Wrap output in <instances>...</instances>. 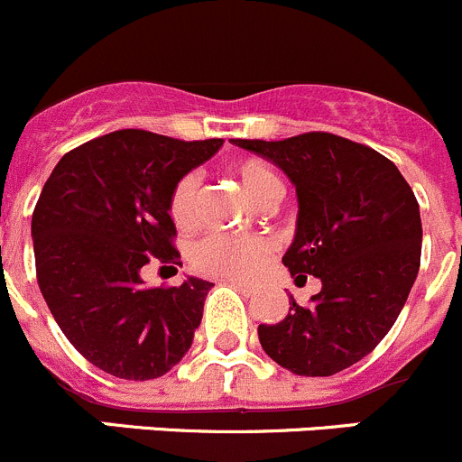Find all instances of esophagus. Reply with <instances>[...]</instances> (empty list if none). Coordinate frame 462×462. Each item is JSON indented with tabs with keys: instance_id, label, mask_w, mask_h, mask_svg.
I'll return each instance as SVG.
<instances>
[{
	"instance_id": "esophagus-1",
	"label": "esophagus",
	"mask_w": 462,
	"mask_h": 462,
	"mask_svg": "<svg viewBox=\"0 0 462 462\" xmlns=\"http://www.w3.org/2000/svg\"><path fill=\"white\" fill-rule=\"evenodd\" d=\"M226 282H229L231 287H236L237 291H242V294H251V290H254V287L249 285V282H242V281H233V278H226Z\"/></svg>"
}]
</instances>
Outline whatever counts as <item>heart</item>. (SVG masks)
I'll return each instance as SVG.
<instances>
[{
    "mask_svg": "<svg viewBox=\"0 0 462 462\" xmlns=\"http://www.w3.org/2000/svg\"><path fill=\"white\" fill-rule=\"evenodd\" d=\"M233 175L242 189L258 204L276 199L282 184L276 172L263 159H242L233 163ZM168 213L180 229H189L198 220V175L186 172L172 184L168 195ZM272 254V240L264 236H236L213 231L198 240L190 249V264L204 276L249 281L263 269Z\"/></svg>",
    "mask_w": 462,
    "mask_h": 462,
    "instance_id": "obj_1",
    "label": "heart"
}]
</instances>
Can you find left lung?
I'll return each instance as SVG.
<instances>
[{"label": "left lung", "instance_id": "1", "mask_svg": "<svg viewBox=\"0 0 462 462\" xmlns=\"http://www.w3.org/2000/svg\"><path fill=\"white\" fill-rule=\"evenodd\" d=\"M233 143L296 186V237L282 264L296 281L323 282L310 305L290 299L281 323H260V346L296 375H335L373 353L404 308L422 251L418 199L391 159L330 132Z\"/></svg>", "mask_w": 462, "mask_h": 462}]
</instances>
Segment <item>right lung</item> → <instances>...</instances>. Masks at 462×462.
Returning <instances> with one entry per match:
<instances>
[{
    "mask_svg": "<svg viewBox=\"0 0 462 462\" xmlns=\"http://www.w3.org/2000/svg\"><path fill=\"white\" fill-rule=\"evenodd\" d=\"M220 145L116 130L69 150L44 184L31 222L40 291L100 371L154 380L189 353L213 282L145 287L141 269L181 264L168 195Z\"/></svg>",
    "mask_w": 462,
    "mask_h": 462,
    "instance_id": "obj_1",
    "label": "right lung"
}]
</instances>
